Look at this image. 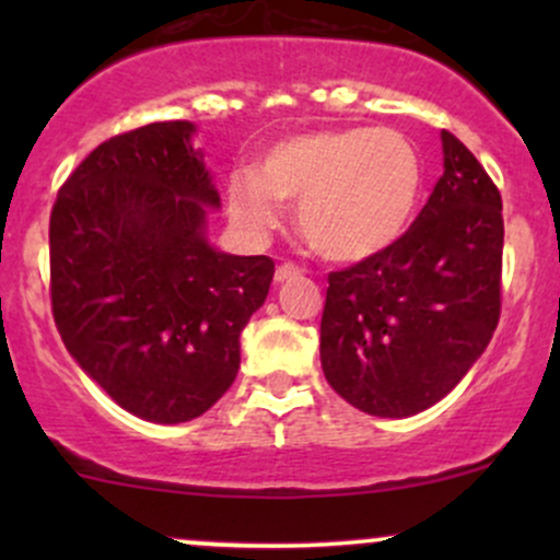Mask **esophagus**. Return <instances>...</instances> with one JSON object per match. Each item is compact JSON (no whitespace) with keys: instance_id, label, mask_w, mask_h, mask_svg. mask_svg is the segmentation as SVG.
<instances>
[{"instance_id":"esophagus-1","label":"esophagus","mask_w":560,"mask_h":560,"mask_svg":"<svg viewBox=\"0 0 560 560\" xmlns=\"http://www.w3.org/2000/svg\"><path fill=\"white\" fill-rule=\"evenodd\" d=\"M298 276H302V268L300 266H294V262H281V266L276 268L273 279L279 281V284H284V281L298 279Z\"/></svg>"}]
</instances>
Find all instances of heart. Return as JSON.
<instances>
[{
  "instance_id": "heart-1",
  "label": "heart",
  "mask_w": 560,
  "mask_h": 560,
  "mask_svg": "<svg viewBox=\"0 0 560 560\" xmlns=\"http://www.w3.org/2000/svg\"><path fill=\"white\" fill-rule=\"evenodd\" d=\"M421 184L419 152L395 128H320L268 147L258 173H231L226 202L253 234L279 226L281 202H298L305 242L329 260L358 262L400 240Z\"/></svg>"
}]
</instances>
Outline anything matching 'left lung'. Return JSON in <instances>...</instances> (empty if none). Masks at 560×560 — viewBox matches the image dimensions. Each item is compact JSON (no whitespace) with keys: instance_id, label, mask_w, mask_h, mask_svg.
Listing matches in <instances>:
<instances>
[{"instance_id":"left-lung-1","label":"left lung","mask_w":560,"mask_h":560,"mask_svg":"<svg viewBox=\"0 0 560 560\" xmlns=\"http://www.w3.org/2000/svg\"><path fill=\"white\" fill-rule=\"evenodd\" d=\"M445 173L384 253L329 273L320 318L326 382L358 410L405 419L440 402L500 320L503 199L460 139Z\"/></svg>"}]
</instances>
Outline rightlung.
Returning a JSON list of instances; mask_svg holds the SVG:
<instances>
[{"label": "right lung", "mask_w": 560, "mask_h": 560, "mask_svg": "<svg viewBox=\"0 0 560 560\" xmlns=\"http://www.w3.org/2000/svg\"><path fill=\"white\" fill-rule=\"evenodd\" d=\"M189 120L102 141L49 215V294L68 352L120 408L182 423L221 400L240 334L266 302L273 260L218 253V197Z\"/></svg>", "instance_id": "add662e5"}]
</instances>
